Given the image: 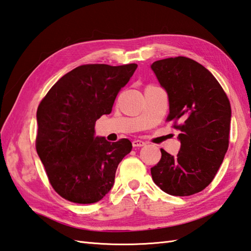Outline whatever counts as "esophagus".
<instances>
[{
    "mask_svg": "<svg viewBox=\"0 0 251 251\" xmlns=\"http://www.w3.org/2000/svg\"><path fill=\"white\" fill-rule=\"evenodd\" d=\"M147 145V142L142 141V140H134L132 141V146L135 148H140V147H145Z\"/></svg>",
    "mask_w": 251,
    "mask_h": 251,
    "instance_id": "1",
    "label": "esophagus"
}]
</instances>
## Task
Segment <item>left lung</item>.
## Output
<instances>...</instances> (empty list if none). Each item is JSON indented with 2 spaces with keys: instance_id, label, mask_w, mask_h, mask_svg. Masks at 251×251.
Returning <instances> with one entry per match:
<instances>
[{
  "instance_id": "obj_1",
  "label": "left lung",
  "mask_w": 251,
  "mask_h": 251,
  "mask_svg": "<svg viewBox=\"0 0 251 251\" xmlns=\"http://www.w3.org/2000/svg\"><path fill=\"white\" fill-rule=\"evenodd\" d=\"M151 69L168 96L167 120L180 123L174 127L181 143L176 156L161 149L152 179L167 194L193 195L215 178L227 151L230 101L216 77L190 58L157 60Z\"/></svg>"
}]
</instances>
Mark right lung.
<instances>
[{"mask_svg": "<svg viewBox=\"0 0 251 251\" xmlns=\"http://www.w3.org/2000/svg\"><path fill=\"white\" fill-rule=\"evenodd\" d=\"M136 63L84 65L65 74L36 112V152L58 194L77 204L102 200L114 184L116 168L132 145L96 136L95 123L110 114Z\"/></svg>", "mask_w": 251, "mask_h": 251, "instance_id": "add662e5", "label": "right lung"}]
</instances>
